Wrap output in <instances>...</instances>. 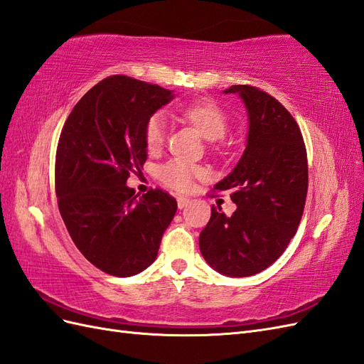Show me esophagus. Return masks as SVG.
Segmentation results:
<instances>
[{"label": "esophagus", "instance_id": "34e87169", "mask_svg": "<svg viewBox=\"0 0 364 364\" xmlns=\"http://www.w3.org/2000/svg\"><path fill=\"white\" fill-rule=\"evenodd\" d=\"M176 204H178V209H184V207L189 204V198L188 196H178V198H176Z\"/></svg>", "mask_w": 364, "mask_h": 364}]
</instances>
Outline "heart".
I'll list each match as a JSON object with an SVG mask.
<instances>
[{
    "instance_id": "obj_1",
    "label": "heart",
    "mask_w": 364,
    "mask_h": 364,
    "mask_svg": "<svg viewBox=\"0 0 364 364\" xmlns=\"http://www.w3.org/2000/svg\"><path fill=\"white\" fill-rule=\"evenodd\" d=\"M181 114L207 140L223 139L228 128V116L220 103L212 99H200L181 108ZM168 137V123L161 112H155L144 127V143L151 152L161 149ZM204 169L181 159H172L160 166V180L176 191H188L195 178H201Z\"/></svg>"
}]
</instances>
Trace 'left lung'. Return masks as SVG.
I'll return each mask as SVG.
<instances>
[{
  "instance_id": "8db88e82",
  "label": "left lung",
  "mask_w": 364,
  "mask_h": 364,
  "mask_svg": "<svg viewBox=\"0 0 364 364\" xmlns=\"http://www.w3.org/2000/svg\"><path fill=\"white\" fill-rule=\"evenodd\" d=\"M224 92L244 100L250 128L241 160L213 188L230 191L236 210L225 216L212 205L200 250L216 272L245 277L277 261L296 235L308 192V160L302 132L282 103L252 85Z\"/></svg>"
}]
</instances>
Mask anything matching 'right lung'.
Wrapping results in <instances>:
<instances>
[{
  "label": "right lung",
  "instance_id": "obj_1",
  "mask_svg": "<svg viewBox=\"0 0 364 364\" xmlns=\"http://www.w3.org/2000/svg\"><path fill=\"white\" fill-rule=\"evenodd\" d=\"M173 97L123 75L100 80L70 112L55 163L62 220L73 242L107 274L134 276L157 257L176 201L161 189L137 198L127 186L146 161L144 127Z\"/></svg>",
  "mask_w": 364,
  "mask_h": 364
}]
</instances>
